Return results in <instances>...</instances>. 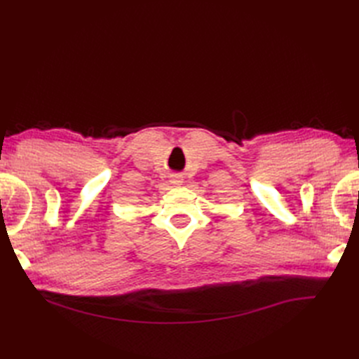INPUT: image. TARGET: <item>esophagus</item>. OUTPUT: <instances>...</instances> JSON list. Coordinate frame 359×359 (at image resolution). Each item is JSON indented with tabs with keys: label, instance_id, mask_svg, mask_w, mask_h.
Masks as SVG:
<instances>
[{
	"label": "esophagus",
	"instance_id": "obj_1",
	"mask_svg": "<svg viewBox=\"0 0 359 359\" xmlns=\"http://www.w3.org/2000/svg\"><path fill=\"white\" fill-rule=\"evenodd\" d=\"M170 182L173 184V186H181V184H182V178H181V177H172Z\"/></svg>",
	"mask_w": 359,
	"mask_h": 359
}]
</instances>
